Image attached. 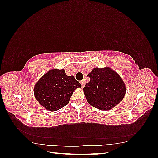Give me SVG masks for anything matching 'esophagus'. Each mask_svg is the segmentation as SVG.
I'll return each mask as SVG.
<instances>
[{
	"label": "esophagus",
	"mask_w": 158,
	"mask_h": 158,
	"mask_svg": "<svg viewBox=\"0 0 158 158\" xmlns=\"http://www.w3.org/2000/svg\"><path fill=\"white\" fill-rule=\"evenodd\" d=\"M80 83H81V87H84V85H85L84 80H82V81H80Z\"/></svg>",
	"instance_id": "obj_1"
}]
</instances>
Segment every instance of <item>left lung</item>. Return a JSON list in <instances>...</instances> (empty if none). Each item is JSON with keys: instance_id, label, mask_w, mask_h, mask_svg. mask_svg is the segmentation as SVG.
<instances>
[{"instance_id": "obj_1", "label": "left lung", "mask_w": 158, "mask_h": 158, "mask_svg": "<svg viewBox=\"0 0 158 158\" xmlns=\"http://www.w3.org/2000/svg\"><path fill=\"white\" fill-rule=\"evenodd\" d=\"M88 76L90 81L83 90L91 106L100 110H110L125 97V83L110 68H93Z\"/></svg>"}]
</instances>
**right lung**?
Returning a JSON list of instances; mask_svg holds the SVG:
<instances>
[{
    "label": "right lung",
    "mask_w": 158,
    "mask_h": 158,
    "mask_svg": "<svg viewBox=\"0 0 158 158\" xmlns=\"http://www.w3.org/2000/svg\"><path fill=\"white\" fill-rule=\"evenodd\" d=\"M81 85L73 76H68L63 69H51L34 87L36 100L47 110L55 111L68 105L74 90Z\"/></svg>",
    "instance_id": "obj_1"
}]
</instances>
